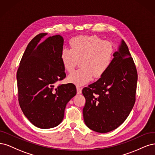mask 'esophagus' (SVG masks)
<instances>
[{
  "instance_id": "esophagus-1",
  "label": "esophagus",
  "mask_w": 155,
  "mask_h": 155,
  "mask_svg": "<svg viewBox=\"0 0 155 155\" xmlns=\"http://www.w3.org/2000/svg\"><path fill=\"white\" fill-rule=\"evenodd\" d=\"M77 94H81L82 93V88L79 86H77Z\"/></svg>"
}]
</instances>
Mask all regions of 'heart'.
I'll return each mask as SVG.
<instances>
[{
  "label": "heart",
  "instance_id": "obj_1",
  "mask_svg": "<svg viewBox=\"0 0 155 155\" xmlns=\"http://www.w3.org/2000/svg\"><path fill=\"white\" fill-rule=\"evenodd\" d=\"M71 49L64 48L61 60L64 69L71 72L81 61V68L68 77V82L78 86L86 84L93 77L100 78L106 73L113 62V44L97 35H81L70 41Z\"/></svg>",
  "mask_w": 155,
  "mask_h": 155
}]
</instances>
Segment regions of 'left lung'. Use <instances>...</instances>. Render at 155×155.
Instances as JSON below:
<instances>
[{
    "label": "left lung",
    "mask_w": 155,
    "mask_h": 155,
    "mask_svg": "<svg viewBox=\"0 0 155 155\" xmlns=\"http://www.w3.org/2000/svg\"><path fill=\"white\" fill-rule=\"evenodd\" d=\"M137 79L135 64L122 40L107 71L82 89L86 98L83 117L86 126L101 133L120 126L135 103Z\"/></svg>",
    "instance_id": "obj_1"
}]
</instances>
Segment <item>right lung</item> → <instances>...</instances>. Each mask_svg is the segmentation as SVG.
<instances>
[{"label": "right lung", "instance_id": "add662e5", "mask_svg": "<svg viewBox=\"0 0 155 155\" xmlns=\"http://www.w3.org/2000/svg\"><path fill=\"white\" fill-rule=\"evenodd\" d=\"M39 33L28 45L17 73L18 99L24 114L42 129L57 126L67 103L76 95L73 84H57L66 77L61 60L64 39L57 35L39 44Z\"/></svg>", "mask_w": 155, "mask_h": 155}]
</instances>
